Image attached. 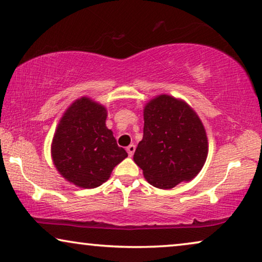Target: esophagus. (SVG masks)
Listing matches in <instances>:
<instances>
[{"mask_svg": "<svg viewBox=\"0 0 262 262\" xmlns=\"http://www.w3.org/2000/svg\"><path fill=\"white\" fill-rule=\"evenodd\" d=\"M135 150H136V145L135 144H130L126 148V151H127V154H128V156L130 157H132V155H134V152H135Z\"/></svg>", "mask_w": 262, "mask_h": 262, "instance_id": "1", "label": "esophagus"}]
</instances>
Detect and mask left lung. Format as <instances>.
<instances>
[{"label":"left lung","instance_id":"left-lung-1","mask_svg":"<svg viewBox=\"0 0 262 262\" xmlns=\"http://www.w3.org/2000/svg\"><path fill=\"white\" fill-rule=\"evenodd\" d=\"M143 139L134 161L150 185L173 188L196 177L205 163L209 145L196 113L182 100L159 95L144 107Z\"/></svg>","mask_w":262,"mask_h":262}]
</instances>
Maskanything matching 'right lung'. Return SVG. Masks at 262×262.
<instances>
[{
    "label": "right lung",
    "mask_w": 262,
    "mask_h": 262,
    "mask_svg": "<svg viewBox=\"0 0 262 262\" xmlns=\"http://www.w3.org/2000/svg\"><path fill=\"white\" fill-rule=\"evenodd\" d=\"M107 110L89 98L77 99L64 112L51 144L59 174L82 188H95L111 177L127 152L106 127Z\"/></svg>",
    "instance_id": "obj_1"
}]
</instances>
